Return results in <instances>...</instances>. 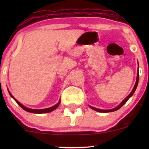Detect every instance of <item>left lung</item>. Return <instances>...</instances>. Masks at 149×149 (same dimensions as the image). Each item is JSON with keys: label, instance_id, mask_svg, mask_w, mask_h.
Returning a JSON list of instances; mask_svg holds the SVG:
<instances>
[{"label": "left lung", "instance_id": "1", "mask_svg": "<svg viewBox=\"0 0 149 149\" xmlns=\"http://www.w3.org/2000/svg\"><path fill=\"white\" fill-rule=\"evenodd\" d=\"M138 80H139V72H138H138H137V78H136V81L135 85H134V88H133V89H132V92L130 93L129 95H128V96L126 97L123 100V101L122 102H121V104H119V106H117V107H116V108H115V109H110V110H102V109H96V108H94V107H91V106H89V107H90L91 109L94 110V111H97V112H100V113H109V112H113V111H117V110L119 109L120 108H121V107H122V106H123L124 104H125L126 103V102H127V101L128 100H129L130 97H131L132 95L134 94V92H135L136 89V88H137L138 84Z\"/></svg>", "mask_w": 149, "mask_h": 149}]
</instances>
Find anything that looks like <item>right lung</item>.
I'll use <instances>...</instances> for the list:
<instances>
[{
    "mask_svg": "<svg viewBox=\"0 0 149 149\" xmlns=\"http://www.w3.org/2000/svg\"><path fill=\"white\" fill-rule=\"evenodd\" d=\"M9 91V95H11V97H13V98L14 100H15V101L17 103V104L19 105V107H21L22 108V109H23L24 110H25L26 111H27V112H29V113H36V114H40V113H49V112H52V111H54L55 109H56L58 107V106L60 105V100H59V102H58V104H56V105L53 106V107H50V108H48V109H29V108H27V107H24V105H22L21 103L19 102H18V101L17 100L14 98V97L13 96V95H11V93L9 92V91Z\"/></svg>",
    "mask_w": 149,
    "mask_h": 149,
    "instance_id": "1",
    "label": "right lung"
}]
</instances>
